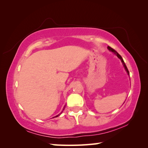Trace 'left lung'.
<instances>
[{"instance_id": "left-lung-1", "label": "left lung", "mask_w": 148, "mask_h": 148, "mask_svg": "<svg viewBox=\"0 0 148 148\" xmlns=\"http://www.w3.org/2000/svg\"><path fill=\"white\" fill-rule=\"evenodd\" d=\"M108 49L110 51L113 52V53H114V54H116V56H117V57H118V58H119L120 60H121V62H122V63H123V65L124 68H125V71H127V74H128V75H129V71H128V69H127V66H126V64H125V63L124 62L123 59V58L121 57V56H120V55H119L118 53H117V52L116 51V50H114V49H112L111 47L108 46Z\"/></svg>"}]
</instances>
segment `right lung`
<instances>
[{
  "label": "right lung",
  "mask_w": 148,
  "mask_h": 148,
  "mask_svg": "<svg viewBox=\"0 0 148 148\" xmlns=\"http://www.w3.org/2000/svg\"><path fill=\"white\" fill-rule=\"evenodd\" d=\"M64 108H65V106L64 107V108H63V110H64ZM62 112H61V113H60L59 114H58V115H57V116H55V117H58L59 116H60V115H61V113H62Z\"/></svg>",
  "instance_id": "1"
}]
</instances>
